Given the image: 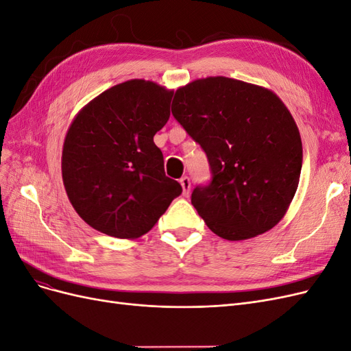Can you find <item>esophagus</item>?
<instances>
[{
	"instance_id": "obj_1",
	"label": "esophagus",
	"mask_w": 351,
	"mask_h": 351,
	"mask_svg": "<svg viewBox=\"0 0 351 351\" xmlns=\"http://www.w3.org/2000/svg\"><path fill=\"white\" fill-rule=\"evenodd\" d=\"M180 184H182V189H183V196H189V193H190V180H189V177L180 178Z\"/></svg>"
}]
</instances>
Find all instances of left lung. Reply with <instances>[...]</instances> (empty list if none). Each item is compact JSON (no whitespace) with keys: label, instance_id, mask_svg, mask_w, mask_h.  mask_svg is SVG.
I'll use <instances>...</instances> for the list:
<instances>
[{"label":"left lung","instance_id":"1","mask_svg":"<svg viewBox=\"0 0 351 351\" xmlns=\"http://www.w3.org/2000/svg\"><path fill=\"white\" fill-rule=\"evenodd\" d=\"M171 111L209 159L212 182L192 193L209 230L239 241L277 226L299 186L303 158L299 129L278 95L210 76L180 86Z\"/></svg>","mask_w":351,"mask_h":351}]
</instances>
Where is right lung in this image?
<instances>
[{"label": "right lung", "instance_id": "add662e5", "mask_svg": "<svg viewBox=\"0 0 351 351\" xmlns=\"http://www.w3.org/2000/svg\"><path fill=\"white\" fill-rule=\"evenodd\" d=\"M173 90L132 79L104 90L66 133L61 176L70 204L92 228L117 239L151 231L182 186L164 173L154 136L169 119Z\"/></svg>", "mask_w": 351, "mask_h": 351}]
</instances>
